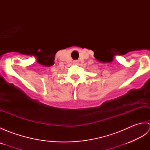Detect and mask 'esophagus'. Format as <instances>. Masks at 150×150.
Masks as SVG:
<instances>
[{
  "mask_svg": "<svg viewBox=\"0 0 150 150\" xmlns=\"http://www.w3.org/2000/svg\"><path fill=\"white\" fill-rule=\"evenodd\" d=\"M79 61L78 60H74V61H73V63H74L75 64H79Z\"/></svg>",
  "mask_w": 150,
  "mask_h": 150,
  "instance_id": "34e87169",
  "label": "esophagus"
}]
</instances>
